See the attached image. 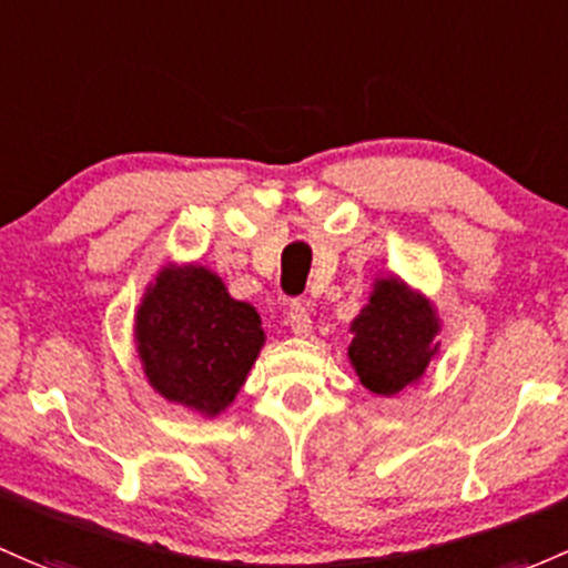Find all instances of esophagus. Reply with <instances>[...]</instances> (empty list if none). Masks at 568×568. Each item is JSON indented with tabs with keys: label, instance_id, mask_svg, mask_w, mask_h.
Returning <instances> with one entry per match:
<instances>
[{
	"label": "esophagus",
	"instance_id": "34e87169",
	"mask_svg": "<svg viewBox=\"0 0 568 568\" xmlns=\"http://www.w3.org/2000/svg\"><path fill=\"white\" fill-rule=\"evenodd\" d=\"M288 326H291V332L296 334V337H310V332H313V321H310L307 307H304L302 302L291 304Z\"/></svg>",
	"mask_w": 568,
	"mask_h": 568
}]
</instances>
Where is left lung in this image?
I'll return each mask as SVG.
<instances>
[{
    "mask_svg": "<svg viewBox=\"0 0 568 568\" xmlns=\"http://www.w3.org/2000/svg\"><path fill=\"white\" fill-rule=\"evenodd\" d=\"M440 315L435 302L399 274L373 280L369 300L351 321L348 359L359 384L375 397H394L427 375L440 354Z\"/></svg>",
    "mask_w": 568,
    "mask_h": 568,
    "instance_id": "obj_1",
    "label": "left lung"
}]
</instances>
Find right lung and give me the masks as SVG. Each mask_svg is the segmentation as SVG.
Segmentation results:
<instances>
[{"label": "right lung", "mask_w": 568, "mask_h": 568, "mask_svg": "<svg viewBox=\"0 0 568 568\" xmlns=\"http://www.w3.org/2000/svg\"><path fill=\"white\" fill-rule=\"evenodd\" d=\"M133 339L160 397L214 419L236 399L266 334L258 310L234 300L217 272L169 261L143 288Z\"/></svg>", "instance_id": "right-lung-1"}]
</instances>
